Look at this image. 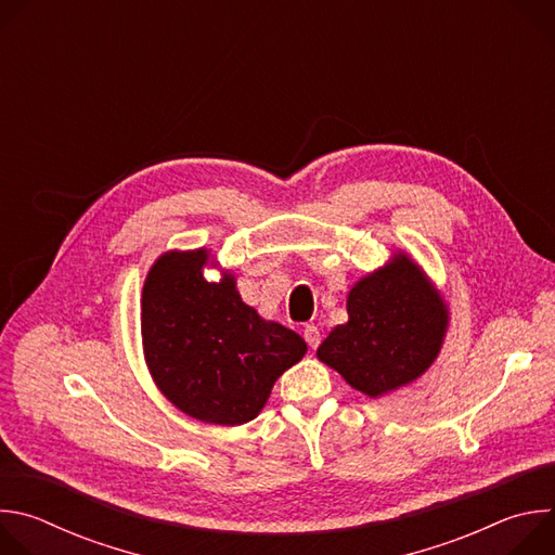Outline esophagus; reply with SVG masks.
I'll list each match as a JSON object with an SVG mask.
<instances>
[{"label":"esophagus","instance_id":"obj_1","mask_svg":"<svg viewBox=\"0 0 555 555\" xmlns=\"http://www.w3.org/2000/svg\"><path fill=\"white\" fill-rule=\"evenodd\" d=\"M302 338H305V343L311 347V349H315L321 345V330L315 327V325H307L305 330H302Z\"/></svg>","mask_w":555,"mask_h":555}]
</instances>
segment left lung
<instances>
[{
    "label": "left lung",
    "mask_w": 555,
    "mask_h": 555,
    "mask_svg": "<svg viewBox=\"0 0 555 555\" xmlns=\"http://www.w3.org/2000/svg\"><path fill=\"white\" fill-rule=\"evenodd\" d=\"M347 313L349 321L332 330L315 356L369 398L417 379L448 330L443 298L404 253L351 287Z\"/></svg>",
    "instance_id": "left-lung-1"
}]
</instances>
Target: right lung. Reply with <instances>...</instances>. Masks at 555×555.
<instances>
[{
  "label": "right lung",
  "instance_id": "right-lung-1",
  "mask_svg": "<svg viewBox=\"0 0 555 555\" xmlns=\"http://www.w3.org/2000/svg\"><path fill=\"white\" fill-rule=\"evenodd\" d=\"M208 250L165 253L142 287V347L153 382L189 417L240 426L266 406L274 382L296 364L305 340L236 292L234 276L206 281Z\"/></svg>",
  "mask_w": 555,
  "mask_h": 555
}]
</instances>
